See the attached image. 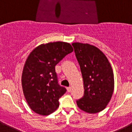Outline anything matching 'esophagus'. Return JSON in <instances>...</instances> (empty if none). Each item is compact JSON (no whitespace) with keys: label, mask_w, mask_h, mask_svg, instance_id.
<instances>
[{"label":"esophagus","mask_w":132,"mask_h":132,"mask_svg":"<svg viewBox=\"0 0 132 132\" xmlns=\"http://www.w3.org/2000/svg\"><path fill=\"white\" fill-rule=\"evenodd\" d=\"M71 87H67V92H69V93H70V92L71 91Z\"/></svg>","instance_id":"esophagus-1"}]
</instances>
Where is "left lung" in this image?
I'll use <instances>...</instances> for the list:
<instances>
[{
    "label": "left lung",
    "mask_w": 132,
    "mask_h": 132,
    "mask_svg": "<svg viewBox=\"0 0 132 132\" xmlns=\"http://www.w3.org/2000/svg\"><path fill=\"white\" fill-rule=\"evenodd\" d=\"M72 45L80 65L85 90L84 96L77 101V104L85 112H100L108 105L114 92L111 65L103 52L94 45L79 42Z\"/></svg>",
    "instance_id": "left-lung-1"
}]
</instances>
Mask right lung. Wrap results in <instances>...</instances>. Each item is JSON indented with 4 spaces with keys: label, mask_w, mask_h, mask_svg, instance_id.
Masks as SVG:
<instances>
[{
    "label": "right lung",
    "mask_w": 132,
    "mask_h": 132,
    "mask_svg": "<svg viewBox=\"0 0 132 132\" xmlns=\"http://www.w3.org/2000/svg\"><path fill=\"white\" fill-rule=\"evenodd\" d=\"M73 51L69 43L50 42L38 45L26 59L22 87L27 103L36 114L47 116L59 107V98L66 88L58 85L55 67Z\"/></svg>",
    "instance_id": "add662e5"
}]
</instances>
